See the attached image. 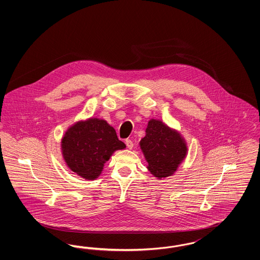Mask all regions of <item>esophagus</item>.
Returning <instances> with one entry per match:
<instances>
[{
  "mask_svg": "<svg viewBox=\"0 0 260 260\" xmlns=\"http://www.w3.org/2000/svg\"><path fill=\"white\" fill-rule=\"evenodd\" d=\"M125 145H126L127 148L133 149V147H134V142L131 139H126L125 140Z\"/></svg>",
  "mask_w": 260,
  "mask_h": 260,
  "instance_id": "esophagus-1",
  "label": "esophagus"
}]
</instances>
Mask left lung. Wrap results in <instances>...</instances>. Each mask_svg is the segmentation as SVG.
Returning <instances> with one entry per match:
<instances>
[{
  "mask_svg": "<svg viewBox=\"0 0 260 260\" xmlns=\"http://www.w3.org/2000/svg\"><path fill=\"white\" fill-rule=\"evenodd\" d=\"M139 145L149 172L159 179L173 175L187 154L185 139L180 134L155 119L149 121L146 136Z\"/></svg>",
  "mask_w": 260,
  "mask_h": 260,
  "instance_id": "left-lung-1",
  "label": "left lung"
}]
</instances>
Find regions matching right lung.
Masks as SVG:
<instances>
[{
    "label": "right lung",
    "instance_id": "add662e5",
    "mask_svg": "<svg viewBox=\"0 0 260 260\" xmlns=\"http://www.w3.org/2000/svg\"><path fill=\"white\" fill-rule=\"evenodd\" d=\"M125 148L114 127L104 120L90 118L71 125L61 140L63 159L79 176L96 179L116 150Z\"/></svg>",
    "mask_w": 260,
    "mask_h": 260
}]
</instances>
